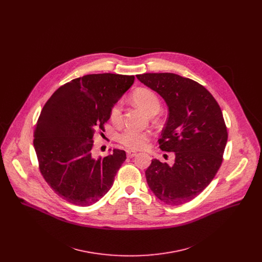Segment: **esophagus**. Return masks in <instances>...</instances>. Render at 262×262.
Here are the masks:
<instances>
[{
    "label": "esophagus",
    "mask_w": 262,
    "mask_h": 262,
    "mask_svg": "<svg viewBox=\"0 0 262 262\" xmlns=\"http://www.w3.org/2000/svg\"><path fill=\"white\" fill-rule=\"evenodd\" d=\"M136 155H137V152L130 151V150H126V156H127L128 158H133V157H135Z\"/></svg>",
    "instance_id": "obj_1"
}]
</instances>
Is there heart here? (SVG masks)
<instances>
[{"mask_svg": "<svg viewBox=\"0 0 262 262\" xmlns=\"http://www.w3.org/2000/svg\"><path fill=\"white\" fill-rule=\"evenodd\" d=\"M133 102L141 108L143 111L154 115L159 111L161 103L159 97L155 92L148 88H137L132 94ZM110 120L113 124L120 125L122 123V104L117 102L110 109ZM151 139L149 132L137 130L133 128H126L118 137V140L125 147L132 150H140L145 148Z\"/></svg>", "mask_w": 262, "mask_h": 262, "instance_id": "1", "label": "heart"}]
</instances>
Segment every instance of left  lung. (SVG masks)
I'll return each mask as SVG.
<instances>
[{
	"label": "left lung",
	"mask_w": 262,
	"mask_h": 262,
	"mask_svg": "<svg viewBox=\"0 0 262 262\" xmlns=\"http://www.w3.org/2000/svg\"><path fill=\"white\" fill-rule=\"evenodd\" d=\"M137 77L168 105L158 143L176 156L173 166L152 159L145 171L147 184L166 204L187 203L211 183L223 161L228 132L221 108L206 88L190 78L171 73Z\"/></svg>",
	"instance_id": "8db88e82"
}]
</instances>
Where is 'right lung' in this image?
<instances>
[{
	"instance_id": "add662e5",
	"label": "right lung",
	"mask_w": 262,
	"mask_h": 262,
	"mask_svg": "<svg viewBox=\"0 0 262 262\" xmlns=\"http://www.w3.org/2000/svg\"><path fill=\"white\" fill-rule=\"evenodd\" d=\"M134 75H88L58 88L45 103L33 134L40 173L62 200L89 206L112 187L124 150L93 158V137L105 132L110 109Z\"/></svg>"
}]
</instances>
